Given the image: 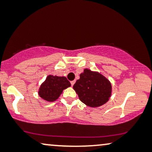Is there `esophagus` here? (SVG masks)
Wrapping results in <instances>:
<instances>
[{
  "instance_id": "34e87169",
  "label": "esophagus",
  "mask_w": 152,
  "mask_h": 152,
  "mask_svg": "<svg viewBox=\"0 0 152 152\" xmlns=\"http://www.w3.org/2000/svg\"><path fill=\"white\" fill-rule=\"evenodd\" d=\"M75 82H76V81H71V86H74V83H75Z\"/></svg>"
}]
</instances>
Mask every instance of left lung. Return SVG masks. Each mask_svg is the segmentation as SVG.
<instances>
[{
	"mask_svg": "<svg viewBox=\"0 0 152 152\" xmlns=\"http://www.w3.org/2000/svg\"><path fill=\"white\" fill-rule=\"evenodd\" d=\"M81 102L90 107H99L109 100L111 82L97 71L85 69L73 86Z\"/></svg>",
	"mask_w": 152,
	"mask_h": 152,
	"instance_id": "left-lung-1",
	"label": "left lung"
}]
</instances>
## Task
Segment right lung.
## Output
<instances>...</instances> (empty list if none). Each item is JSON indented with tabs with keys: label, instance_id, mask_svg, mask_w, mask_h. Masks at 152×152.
Instances as JSON below:
<instances>
[{
	"label": "right lung",
	"instance_id": "obj_1",
	"mask_svg": "<svg viewBox=\"0 0 152 152\" xmlns=\"http://www.w3.org/2000/svg\"><path fill=\"white\" fill-rule=\"evenodd\" d=\"M71 86V83L65 76L48 75L40 86L38 95L48 102H55L58 99L63 91Z\"/></svg>",
	"mask_w": 152,
	"mask_h": 152
}]
</instances>
